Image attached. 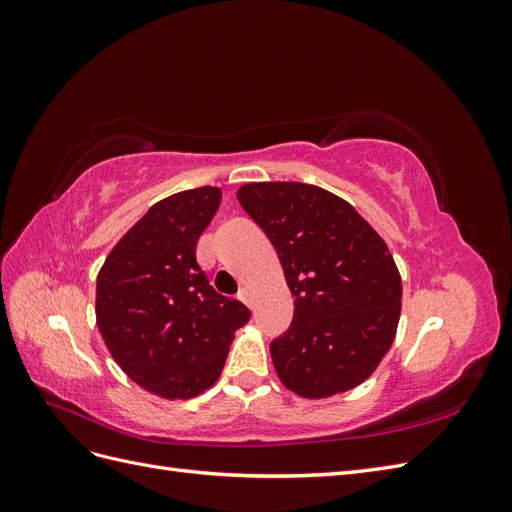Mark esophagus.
Returning a JSON list of instances; mask_svg holds the SVG:
<instances>
[{"label":"esophagus","instance_id":"1","mask_svg":"<svg viewBox=\"0 0 512 512\" xmlns=\"http://www.w3.org/2000/svg\"><path fill=\"white\" fill-rule=\"evenodd\" d=\"M239 299H241L245 305H250V301H252V290L247 288V286H241V288H239Z\"/></svg>","mask_w":512,"mask_h":512}]
</instances>
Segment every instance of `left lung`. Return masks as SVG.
<instances>
[{"label": "left lung", "instance_id": "1", "mask_svg": "<svg viewBox=\"0 0 512 512\" xmlns=\"http://www.w3.org/2000/svg\"><path fill=\"white\" fill-rule=\"evenodd\" d=\"M237 198L273 243L294 297L290 329L271 344L282 384L305 399L363 384L391 350L401 314L389 245L318 185L245 183Z\"/></svg>", "mask_w": 512, "mask_h": 512}]
</instances>
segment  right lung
<instances>
[{"label":"right lung","mask_w":512,"mask_h":512,"mask_svg":"<svg viewBox=\"0 0 512 512\" xmlns=\"http://www.w3.org/2000/svg\"><path fill=\"white\" fill-rule=\"evenodd\" d=\"M222 190L177 192L153 205L106 256L96 322L115 363L162 399H190L218 382L247 307L209 286L196 243Z\"/></svg>","instance_id":"right-lung-1"}]
</instances>
